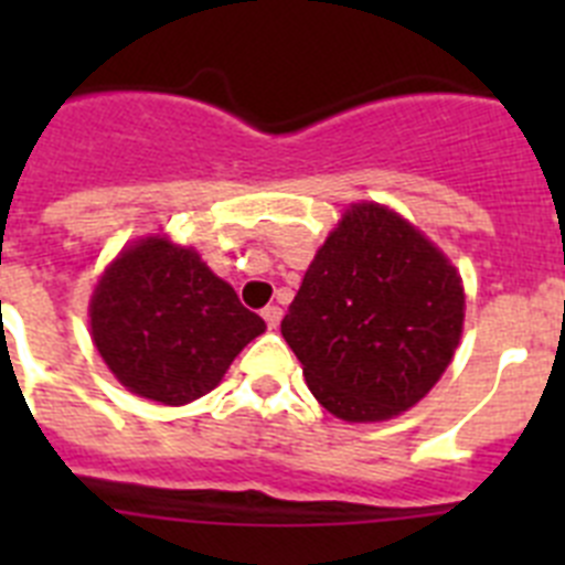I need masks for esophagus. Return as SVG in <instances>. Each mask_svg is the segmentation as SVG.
Returning <instances> with one entry per match:
<instances>
[{
    "instance_id": "obj_1",
    "label": "esophagus",
    "mask_w": 565,
    "mask_h": 565,
    "mask_svg": "<svg viewBox=\"0 0 565 565\" xmlns=\"http://www.w3.org/2000/svg\"><path fill=\"white\" fill-rule=\"evenodd\" d=\"M263 319L268 322V328H277L279 319H282V308L279 306H266L263 308Z\"/></svg>"
}]
</instances>
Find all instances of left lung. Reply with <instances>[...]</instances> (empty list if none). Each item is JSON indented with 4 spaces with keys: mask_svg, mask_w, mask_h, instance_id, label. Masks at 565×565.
<instances>
[{
    "mask_svg": "<svg viewBox=\"0 0 565 565\" xmlns=\"http://www.w3.org/2000/svg\"><path fill=\"white\" fill-rule=\"evenodd\" d=\"M463 311L452 259L396 209L359 201L317 248L279 331L328 413L373 424L436 387L461 342Z\"/></svg>",
    "mask_w": 565,
    "mask_h": 565,
    "instance_id": "8db88e82",
    "label": "left lung"
}]
</instances>
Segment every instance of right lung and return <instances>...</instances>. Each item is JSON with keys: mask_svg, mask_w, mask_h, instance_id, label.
<instances>
[{"mask_svg": "<svg viewBox=\"0 0 565 565\" xmlns=\"http://www.w3.org/2000/svg\"><path fill=\"white\" fill-rule=\"evenodd\" d=\"M89 337L118 384L149 402L183 407L206 396L266 322L203 263L194 246L147 234L98 274Z\"/></svg>", "mask_w": 565, "mask_h": 565, "instance_id": "add662e5", "label": "right lung"}]
</instances>
